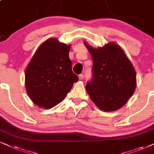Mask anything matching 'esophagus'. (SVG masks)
<instances>
[{
	"mask_svg": "<svg viewBox=\"0 0 154 154\" xmlns=\"http://www.w3.org/2000/svg\"><path fill=\"white\" fill-rule=\"evenodd\" d=\"M84 78V75L82 74H80V75H79V79H83Z\"/></svg>",
	"mask_w": 154,
	"mask_h": 154,
	"instance_id": "esophagus-1",
	"label": "esophagus"
}]
</instances>
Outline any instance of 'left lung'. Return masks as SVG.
Segmentation results:
<instances>
[{"label":"left lung","instance_id":"left-lung-1","mask_svg":"<svg viewBox=\"0 0 154 154\" xmlns=\"http://www.w3.org/2000/svg\"><path fill=\"white\" fill-rule=\"evenodd\" d=\"M85 45L93 60L92 76L86 85L87 93L100 109H119L135 91V69L117 45L111 42L97 49Z\"/></svg>","mask_w":154,"mask_h":154}]
</instances>
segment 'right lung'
Segmentation results:
<instances>
[{"label": "right lung", "instance_id": "1", "mask_svg": "<svg viewBox=\"0 0 154 154\" xmlns=\"http://www.w3.org/2000/svg\"><path fill=\"white\" fill-rule=\"evenodd\" d=\"M70 45L54 38L43 42L25 70V87L31 100L50 109L61 102L78 77L72 69Z\"/></svg>", "mask_w": 154, "mask_h": 154}]
</instances>
